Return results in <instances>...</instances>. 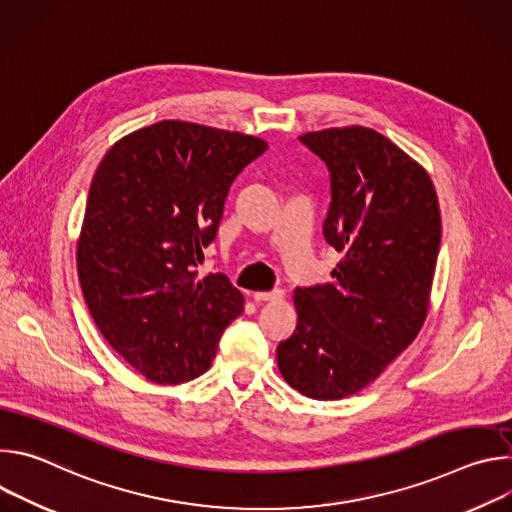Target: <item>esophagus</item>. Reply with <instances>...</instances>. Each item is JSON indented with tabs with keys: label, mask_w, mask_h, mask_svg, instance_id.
I'll use <instances>...</instances> for the list:
<instances>
[{
	"label": "esophagus",
	"mask_w": 512,
	"mask_h": 512,
	"mask_svg": "<svg viewBox=\"0 0 512 512\" xmlns=\"http://www.w3.org/2000/svg\"><path fill=\"white\" fill-rule=\"evenodd\" d=\"M255 302H277L283 300V291L275 289V291H255L253 294Z\"/></svg>",
	"instance_id": "34e87169"
}]
</instances>
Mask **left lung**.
Returning <instances> with one entry per match:
<instances>
[{
  "instance_id": "left-lung-1",
  "label": "left lung",
  "mask_w": 512,
  "mask_h": 512,
  "mask_svg": "<svg viewBox=\"0 0 512 512\" xmlns=\"http://www.w3.org/2000/svg\"><path fill=\"white\" fill-rule=\"evenodd\" d=\"M326 162V241L344 257L334 281L298 287V326L277 346L289 387L336 401L371 385L419 334L431 300L442 216L427 170L375 129L310 131Z\"/></svg>"
}]
</instances>
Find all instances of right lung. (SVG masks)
Here are the masks:
<instances>
[{
  "instance_id": "1",
  "label": "right lung",
  "mask_w": 512,
  "mask_h": 512,
  "mask_svg": "<svg viewBox=\"0 0 512 512\" xmlns=\"http://www.w3.org/2000/svg\"><path fill=\"white\" fill-rule=\"evenodd\" d=\"M255 135L166 119L117 139L89 190L79 281L111 348L148 381L188 383L210 369L245 298L221 273L198 277Z\"/></svg>"
}]
</instances>
